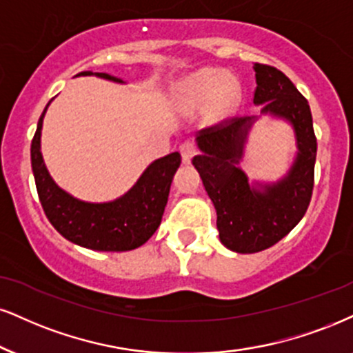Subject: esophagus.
Returning <instances> with one entry per match:
<instances>
[{
  "label": "esophagus",
  "instance_id": "34e87169",
  "mask_svg": "<svg viewBox=\"0 0 353 353\" xmlns=\"http://www.w3.org/2000/svg\"><path fill=\"white\" fill-rule=\"evenodd\" d=\"M179 151H181V156H182V163L189 164L190 159H192L194 154H195V144L190 143V141L182 143Z\"/></svg>",
  "mask_w": 353,
  "mask_h": 353
}]
</instances>
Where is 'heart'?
Returning a JSON list of instances; mask_svg holds the SVG:
<instances>
[{"label":"heart","mask_w":353,"mask_h":353,"mask_svg":"<svg viewBox=\"0 0 353 353\" xmlns=\"http://www.w3.org/2000/svg\"><path fill=\"white\" fill-rule=\"evenodd\" d=\"M185 92L195 103H203L214 97L217 112H227L239 99L240 87L232 77L223 79L220 70L203 69L189 79L185 83Z\"/></svg>","instance_id":"b5f03b06"}]
</instances>
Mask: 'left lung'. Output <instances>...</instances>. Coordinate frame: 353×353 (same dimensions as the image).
Masks as SVG:
<instances>
[{
  "label": "left lung",
  "mask_w": 353,
  "mask_h": 353,
  "mask_svg": "<svg viewBox=\"0 0 353 353\" xmlns=\"http://www.w3.org/2000/svg\"><path fill=\"white\" fill-rule=\"evenodd\" d=\"M256 88L253 103L261 113L286 118L298 138V158L290 174L263 190L250 188L236 168L254 117H232L203 128L197 134L201 154L192 163L201 172L207 194L217 210L220 241L236 253L270 248L290 233L304 217L314 189L317 139L307 100L281 70L254 63Z\"/></svg>",
  "instance_id": "obj_1"
}]
</instances>
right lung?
<instances>
[{
    "label": "right lung",
    "instance_id": "right-lung-1",
    "mask_svg": "<svg viewBox=\"0 0 353 353\" xmlns=\"http://www.w3.org/2000/svg\"><path fill=\"white\" fill-rule=\"evenodd\" d=\"M79 75H92V72L85 70ZM95 75L121 82L105 72H95ZM48 107L42 112L34 133L31 164L41 205L49 222L72 243L99 252H128L146 243L163 220L172 177L181 165L179 152H171L154 161L134 188L117 201L108 203L77 201L55 185L42 159L41 128Z\"/></svg>",
    "mask_w": 353,
    "mask_h": 353
}]
</instances>
